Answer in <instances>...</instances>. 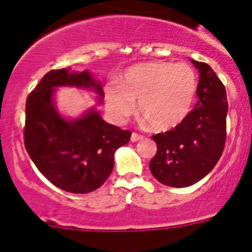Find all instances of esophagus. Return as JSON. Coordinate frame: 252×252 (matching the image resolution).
I'll return each mask as SVG.
<instances>
[{"label":"esophagus","instance_id":"1","mask_svg":"<svg viewBox=\"0 0 252 252\" xmlns=\"http://www.w3.org/2000/svg\"><path fill=\"white\" fill-rule=\"evenodd\" d=\"M144 139V136H142V135H140V133H137V132H132L131 133V141H139V140H142Z\"/></svg>","mask_w":252,"mask_h":252}]
</instances>
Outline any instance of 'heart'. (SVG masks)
Returning <instances> with one entry per match:
<instances>
[{
  "label": "heart",
  "instance_id": "b5f03b06",
  "mask_svg": "<svg viewBox=\"0 0 252 252\" xmlns=\"http://www.w3.org/2000/svg\"><path fill=\"white\" fill-rule=\"evenodd\" d=\"M197 77L184 63H144L126 70L120 83L104 88L107 110L117 122H125L136 110L149 127L166 131L177 127L190 112Z\"/></svg>",
  "mask_w": 252,
  "mask_h": 252
}]
</instances>
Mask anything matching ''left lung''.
Here are the masks:
<instances>
[{"label": "left lung", "mask_w": 252, "mask_h": 252, "mask_svg": "<svg viewBox=\"0 0 252 252\" xmlns=\"http://www.w3.org/2000/svg\"><path fill=\"white\" fill-rule=\"evenodd\" d=\"M192 63L199 70V99L177 127L154 135L158 150L149 164L157 180L175 188L192 186L206 177L221 158L226 142V88L208 64Z\"/></svg>", "instance_id": "8db88e82"}]
</instances>
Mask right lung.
Returning <instances> with one entry per match:
<instances>
[{"instance_id": "obj_1", "label": "right lung", "mask_w": 252, "mask_h": 252, "mask_svg": "<svg viewBox=\"0 0 252 252\" xmlns=\"http://www.w3.org/2000/svg\"><path fill=\"white\" fill-rule=\"evenodd\" d=\"M93 88L103 97L102 86L90 73L53 69L26 99L24 142L29 157L51 184L69 193L86 194L110 177L115 151L130 141L131 131L107 124L95 110L66 121L53 103L54 87Z\"/></svg>"}]
</instances>
